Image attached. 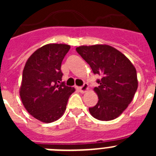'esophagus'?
I'll return each mask as SVG.
<instances>
[{
	"label": "esophagus",
	"mask_w": 156,
	"mask_h": 156,
	"mask_svg": "<svg viewBox=\"0 0 156 156\" xmlns=\"http://www.w3.org/2000/svg\"><path fill=\"white\" fill-rule=\"evenodd\" d=\"M79 90L81 93H85L86 91L88 90V84L87 83H84V84L83 85L82 87H79Z\"/></svg>",
	"instance_id": "1"
}]
</instances>
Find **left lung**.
<instances>
[{"instance_id":"1","label":"left lung","mask_w":156,"mask_h":156,"mask_svg":"<svg viewBox=\"0 0 156 156\" xmlns=\"http://www.w3.org/2000/svg\"><path fill=\"white\" fill-rule=\"evenodd\" d=\"M80 55L90 65L94 74L101 76L94 90L98 101L89 108L90 115L101 121L115 119L132 101L137 91V71L131 62L115 48L106 44L80 46Z\"/></svg>"}]
</instances>
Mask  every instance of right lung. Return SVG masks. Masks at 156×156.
Here are the masks:
<instances>
[{
    "label": "right lung",
    "mask_w": 156,
    "mask_h": 156,
    "mask_svg": "<svg viewBox=\"0 0 156 156\" xmlns=\"http://www.w3.org/2000/svg\"><path fill=\"white\" fill-rule=\"evenodd\" d=\"M69 49V45L48 44L32 54L25 65L20 98L29 113L43 122L58 120L75 91L62 82V62Z\"/></svg>",
    "instance_id": "add662e5"
}]
</instances>
